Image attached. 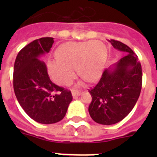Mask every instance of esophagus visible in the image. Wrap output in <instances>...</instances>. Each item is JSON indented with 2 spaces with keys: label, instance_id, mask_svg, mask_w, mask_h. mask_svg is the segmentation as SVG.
Wrapping results in <instances>:
<instances>
[{
  "label": "esophagus",
  "instance_id": "esophagus-1",
  "mask_svg": "<svg viewBox=\"0 0 157 157\" xmlns=\"http://www.w3.org/2000/svg\"><path fill=\"white\" fill-rule=\"evenodd\" d=\"M81 95V92H79V91H75V90H73L72 91V97L74 98H76L77 97H78V96Z\"/></svg>",
  "mask_w": 157,
  "mask_h": 157
}]
</instances>
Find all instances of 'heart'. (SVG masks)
<instances>
[{
	"label": "heart",
	"mask_w": 157,
	"mask_h": 157,
	"mask_svg": "<svg viewBox=\"0 0 157 157\" xmlns=\"http://www.w3.org/2000/svg\"><path fill=\"white\" fill-rule=\"evenodd\" d=\"M107 48L98 40L68 41L56 50L58 59L48 61V74L55 82L67 86L78 74L89 82H94L101 75L107 59Z\"/></svg>",
	"instance_id": "b5f03b06"
}]
</instances>
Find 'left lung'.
<instances>
[{"instance_id": "left-lung-1", "label": "left lung", "mask_w": 157, "mask_h": 157, "mask_svg": "<svg viewBox=\"0 0 157 157\" xmlns=\"http://www.w3.org/2000/svg\"><path fill=\"white\" fill-rule=\"evenodd\" d=\"M116 49L127 52L117 63L105 69L99 82L89 90L92 101L89 113L96 123L112 125L131 112L139 98L142 71L138 56L127 45L111 39Z\"/></svg>"}]
</instances>
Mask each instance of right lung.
Masks as SVG:
<instances>
[{
	"label": "right lung",
	"mask_w": 157,
	"mask_h": 157,
	"mask_svg": "<svg viewBox=\"0 0 157 157\" xmlns=\"http://www.w3.org/2000/svg\"><path fill=\"white\" fill-rule=\"evenodd\" d=\"M53 42L52 37L34 40L22 48L14 64L13 87L19 105L31 119L42 124L63 120L72 101L71 91L51 81L45 62L39 59L50 51Z\"/></svg>",
	"instance_id": "add662e5"
}]
</instances>
